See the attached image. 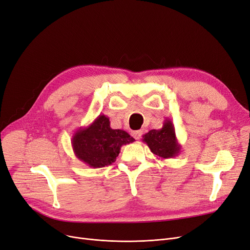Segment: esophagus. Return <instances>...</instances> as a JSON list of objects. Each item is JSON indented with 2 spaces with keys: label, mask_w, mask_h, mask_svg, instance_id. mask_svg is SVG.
<instances>
[{
  "label": "esophagus",
  "mask_w": 250,
  "mask_h": 250,
  "mask_svg": "<svg viewBox=\"0 0 250 250\" xmlns=\"http://www.w3.org/2000/svg\"><path fill=\"white\" fill-rule=\"evenodd\" d=\"M142 134H143V132H142L141 129H139V130H134V132L132 133L133 137H134L136 140H139V139L142 137Z\"/></svg>",
  "instance_id": "1"
}]
</instances>
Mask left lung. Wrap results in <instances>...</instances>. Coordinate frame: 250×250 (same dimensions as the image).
<instances>
[{"label":"left lung","instance_id":"obj_1","mask_svg":"<svg viewBox=\"0 0 250 250\" xmlns=\"http://www.w3.org/2000/svg\"><path fill=\"white\" fill-rule=\"evenodd\" d=\"M151 152L159 159L174 158L179 153L181 145L178 143L172 122L166 118L160 129H151L143 136Z\"/></svg>","mask_w":250,"mask_h":250}]
</instances>
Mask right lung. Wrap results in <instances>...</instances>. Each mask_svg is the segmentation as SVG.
I'll return each mask as SVG.
<instances>
[{"label":"right lung","instance_id":"1","mask_svg":"<svg viewBox=\"0 0 250 250\" xmlns=\"http://www.w3.org/2000/svg\"><path fill=\"white\" fill-rule=\"evenodd\" d=\"M135 139L124 129H113L107 116L99 114L86 127L77 129L72 138V148L77 158L92 168L112 164L121 148Z\"/></svg>","mask_w":250,"mask_h":250}]
</instances>
